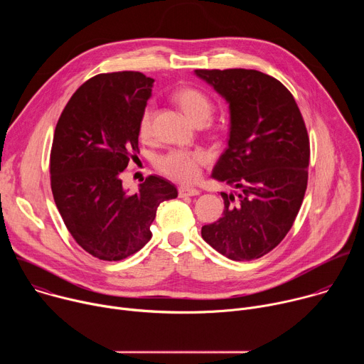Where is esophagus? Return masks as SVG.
Segmentation results:
<instances>
[{"label": "esophagus", "instance_id": "obj_1", "mask_svg": "<svg viewBox=\"0 0 364 364\" xmlns=\"http://www.w3.org/2000/svg\"><path fill=\"white\" fill-rule=\"evenodd\" d=\"M200 190L194 188V187H188V186H181L178 187V196L180 197H187V196H198Z\"/></svg>", "mask_w": 364, "mask_h": 364}]
</instances>
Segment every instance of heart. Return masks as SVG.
<instances>
[{"label": "heart", "instance_id": "heart-1", "mask_svg": "<svg viewBox=\"0 0 364 364\" xmlns=\"http://www.w3.org/2000/svg\"><path fill=\"white\" fill-rule=\"evenodd\" d=\"M176 102L184 114L197 125H203L212 117L213 103L204 92L196 87H184L176 92ZM152 129V107H146L141 114L138 132L141 138H148ZM209 161V155L201 149H171L157 159V168L171 180L194 181L200 176V168Z\"/></svg>", "mask_w": 364, "mask_h": 364}]
</instances>
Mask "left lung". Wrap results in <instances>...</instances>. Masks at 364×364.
Here are the masks:
<instances>
[{"instance_id":"obj_1","label":"left lung","mask_w":364,"mask_h":364,"mask_svg":"<svg viewBox=\"0 0 364 364\" xmlns=\"http://www.w3.org/2000/svg\"><path fill=\"white\" fill-rule=\"evenodd\" d=\"M194 73L226 99L230 132L212 177L237 188L222 193L223 216L201 237L232 261H253L287 236L304 200L309 138L291 92L257 70Z\"/></svg>"}]
</instances>
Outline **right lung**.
<instances>
[{"instance_id":"obj_1","label":"right lung","mask_w":364,"mask_h":364,"mask_svg":"<svg viewBox=\"0 0 364 364\" xmlns=\"http://www.w3.org/2000/svg\"><path fill=\"white\" fill-rule=\"evenodd\" d=\"M152 83L139 72L96 75L73 93L55 129V203L77 245L102 261L145 246L160 203L178 194L159 176H148L132 196L122 187L121 174L139 151L138 124Z\"/></svg>"}]
</instances>
